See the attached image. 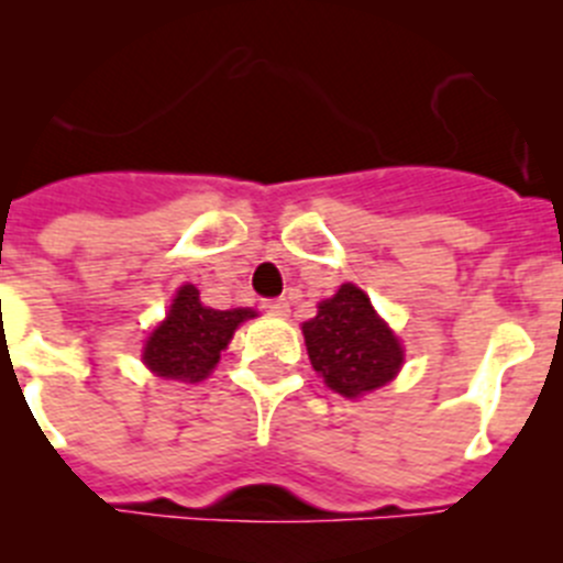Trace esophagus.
I'll list each match as a JSON object with an SVG mask.
<instances>
[{"label":"esophagus","mask_w":563,"mask_h":563,"mask_svg":"<svg viewBox=\"0 0 563 563\" xmlns=\"http://www.w3.org/2000/svg\"><path fill=\"white\" fill-rule=\"evenodd\" d=\"M262 307H265V312H271V316H287V312H290L287 298H265Z\"/></svg>","instance_id":"34e87169"}]
</instances>
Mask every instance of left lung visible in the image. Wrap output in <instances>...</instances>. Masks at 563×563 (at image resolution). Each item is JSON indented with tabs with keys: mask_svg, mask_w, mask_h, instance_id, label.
Wrapping results in <instances>:
<instances>
[{
	"mask_svg": "<svg viewBox=\"0 0 563 563\" xmlns=\"http://www.w3.org/2000/svg\"><path fill=\"white\" fill-rule=\"evenodd\" d=\"M301 330L312 369L338 395L357 397L377 389L400 369V341L355 285H341L335 296L321 301L318 316Z\"/></svg>",
	"mask_w": 563,
	"mask_h": 563,
	"instance_id": "left-lung-1",
	"label": "left lung"
}]
</instances>
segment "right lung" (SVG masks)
Returning <instances> with one entry per match:
<instances>
[{"instance_id":"1","label":"right lung","mask_w":563,"mask_h":563,"mask_svg":"<svg viewBox=\"0 0 563 563\" xmlns=\"http://www.w3.org/2000/svg\"><path fill=\"white\" fill-rule=\"evenodd\" d=\"M253 316V310H211L200 301L197 287H180L166 321L148 335L143 361L168 380H202L217 366L233 330Z\"/></svg>"}]
</instances>
